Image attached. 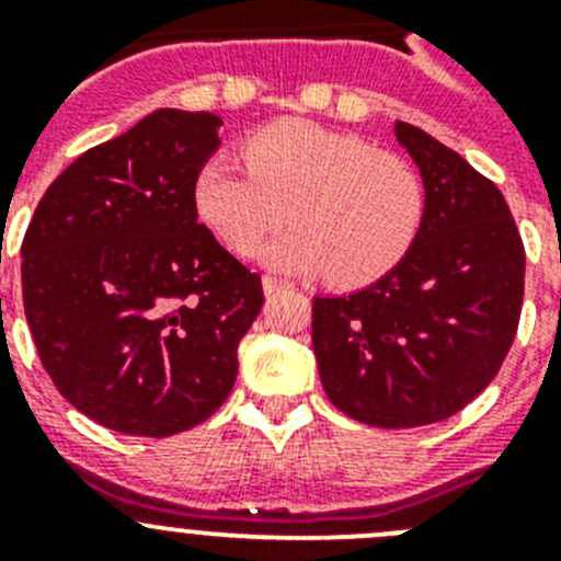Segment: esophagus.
<instances>
[{
  "mask_svg": "<svg viewBox=\"0 0 561 561\" xmlns=\"http://www.w3.org/2000/svg\"><path fill=\"white\" fill-rule=\"evenodd\" d=\"M261 284H264L266 295H275V291H280V289H286V286H289L286 280H277V277H270V275H266Z\"/></svg>",
  "mask_w": 561,
  "mask_h": 561,
  "instance_id": "1",
  "label": "esophagus"
}]
</instances>
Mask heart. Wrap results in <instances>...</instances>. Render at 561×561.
<instances>
[{"instance_id": "obj_1", "label": "heart", "mask_w": 561, "mask_h": 561, "mask_svg": "<svg viewBox=\"0 0 561 561\" xmlns=\"http://www.w3.org/2000/svg\"><path fill=\"white\" fill-rule=\"evenodd\" d=\"M241 153L247 165L213 157L193 180L196 216L232 255H255L289 216L295 230L266 247V264L362 289L413 250L427 185L408 157L309 121L257 128Z\"/></svg>"}]
</instances>
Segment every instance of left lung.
Segmentation results:
<instances>
[{
  "instance_id": "left-lung-1",
  "label": "left lung",
  "mask_w": 561,
  "mask_h": 561,
  "mask_svg": "<svg viewBox=\"0 0 561 561\" xmlns=\"http://www.w3.org/2000/svg\"><path fill=\"white\" fill-rule=\"evenodd\" d=\"M427 185L413 250L368 289L314 297L311 345L325 396L385 430L435 424L497 376L517 334L525 250L492 180L430 137L396 123Z\"/></svg>"
}]
</instances>
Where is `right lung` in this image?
Segmentation results:
<instances>
[{
    "mask_svg": "<svg viewBox=\"0 0 561 561\" xmlns=\"http://www.w3.org/2000/svg\"><path fill=\"white\" fill-rule=\"evenodd\" d=\"M219 126L157 108L81 153L24 232V317L44 370L114 433L168 438L210 419L264 306L261 275L196 221L193 180Z\"/></svg>",
    "mask_w": 561,
    "mask_h": 561,
    "instance_id": "obj_1",
    "label": "right lung"
}]
</instances>
